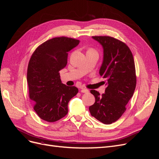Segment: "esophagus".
<instances>
[{"mask_svg": "<svg viewBox=\"0 0 159 159\" xmlns=\"http://www.w3.org/2000/svg\"><path fill=\"white\" fill-rule=\"evenodd\" d=\"M81 93H88L89 90L88 89H86V88H81Z\"/></svg>", "mask_w": 159, "mask_h": 159, "instance_id": "esophagus-1", "label": "esophagus"}]
</instances>
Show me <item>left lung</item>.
Instances as JSON below:
<instances>
[{"label":"left lung","instance_id":"left-lung-1","mask_svg":"<svg viewBox=\"0 0 159 159\" xmlns=\"http://www.w3.org/2000/svg\"><path fill=\"white\" fill-rule=\"evenodd\" d=\"M102 46L103 57L99 74L105 78L106 89L102 95L91 90L95 103L89 107L91 116L104 124L116 121L125 111L136 87L135 67L129 47L110 36H92Z\"/></svg>","mask_w":159,"mask_h":159}]
</instances>
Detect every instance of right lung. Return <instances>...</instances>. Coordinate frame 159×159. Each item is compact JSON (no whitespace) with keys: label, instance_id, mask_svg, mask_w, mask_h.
Masks as SVG:
<instances>
[{"label":"right lung","instance_id":"right-lung-1","mask_svg":"<svg viewBox=\"0 0 159 159\" xmlns=\"http://www.w3.org/2000/svg\"><path fill=\"white\" fill-rule=\"evenodd\" d=\"M79 43L70 38H54L38 46L30 57L27 70L30 99L46 121L55 122L66 115L70 100L78 92L75 86L61 83L60 71L68 63V52Z\"/></svg>","mask_w":159,"mask_h":159}]
</instances>
